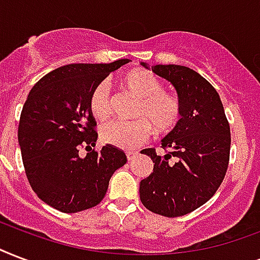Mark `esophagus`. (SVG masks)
<instances>
[{
	"label": "esophagus",
	"mask_w": 260,
	"mask_h": 260,
	"mask_svg": "<svg viewBox=\"0 0 260 260\" xmlns=\"http://www.w3.org/2000/svg\"><path fill=\"white\" fill-rule=\"evenodd\" d=\"M136 154H138L136 151H126V158H128V161L134 159L135 156H136Z\"/></svg>",
	"instance_id": "1"
}]
</instances>
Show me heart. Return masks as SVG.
Instances as JSON below:
<instances>
[{
	"instance_id": "b5f03b06",
	"label": "heart",
	"mask_w": 260,
	"mask_h": 260,
	"mask_svg": "<svg viewBox=\"0 0 260 260\" xmlns=\"http://www.w3.org/2000/svg\"><path fill=\"white\" fill-rule=\"evenodd\" d=\"M124 90L136 95L135 116L131 121H110L101 128V140L122 150H134L144 143L152 134V125L158 132L173 129L180 120V102L176 96L162 91L159 79L144 69H134L120 79ZM91 116L98 121L108 120L112 114V102L108 88L98 84L88 99Z\"/></svg>"
}]
</instances>
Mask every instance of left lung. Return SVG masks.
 Returning a JSON list of instances; mask_svg holds the SVG:
<instances>
[{
	"mask_svg": "<svg viewBox=\"0 0 260 260\" xmlns=\"http://www.w3.org/2000/svg\"><path fill=\"white\" fill-rule=\"evenodd\" d=\"M151 69L177 91L181 118L162 139L172 151L143 154L154 162L152 173L140 181V201L146 209L164 217H180L205 205L226 174L231 128L217 90L205 77L183 65H154Z\"/></svg>",
	"mask_w": 260,
	"mask_h": 260,
	"instance_id": "1",
	"label": "left lung"
}]
</instances>
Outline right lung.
<instances>
[{"label": "right lung", "mask_w": 260, "mask_h": 260, "mask_svg": "<svg viewBox=\"0 0 260 260\" xmlns=\"http://www.w3.org/2000/svg\"><path fill=\"white\" fill-rule=\"evenodd\" d=\"M69 64L43 76L31 88L20 116L17 139L25 174L38 198L62 211L91 209L104 199L109 181L125 165L114 146L94 151L98 134L88 109L91 91L109 73L128 64ZM80 147L90 151L78 155Z\"/></svg>", "instance_id": "right-lung-1"}]
</instances>
